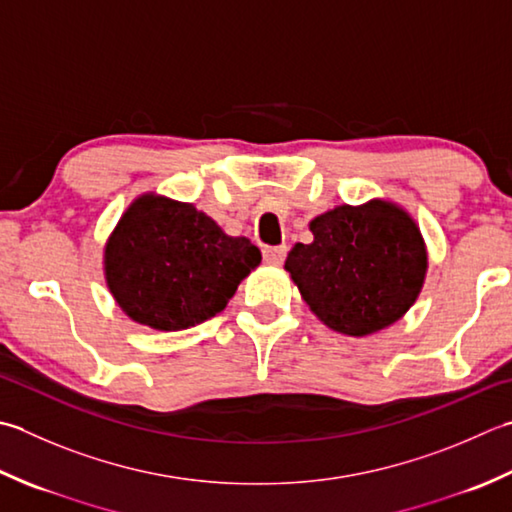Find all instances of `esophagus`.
<instances>
[{"label": "esophagus", "instance_id": "esophagus-1", "mask_svg": "<svg viewBox=\"0 0 512 512\" xmlns=\"http://www.w3.org/2000/svg\"><path fill=\"white\" fill-rule=\"evenodd\" d=\"M262 253H264V259L268 264H282L286 259L288 248L286 246H264Z\"/></svg>", "mask_w": 512, "mask_h": 512}]
</instances>
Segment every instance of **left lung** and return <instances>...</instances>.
<instances>
[{
    "label": "left lung",
    "instance_id": "1",
    "mask_svg": "<svg viewBox=\"0 0 512 512\" xmlns=\"http://www.w3.org/2000/svg\"><path fill=\"white\" fill-rule=\"evenodd\" d=\"M310 230L313 242L293 246L286 270L328 328L350 337L373 335L415 304L426 246L402 208L382 199L344 204L315 217Z\"/></svg>",
    "mask_w": 512,
    "mask_h": 512
}]
</instances>
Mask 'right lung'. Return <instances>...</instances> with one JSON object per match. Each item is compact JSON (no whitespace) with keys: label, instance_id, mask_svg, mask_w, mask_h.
Returning a JSON list of instances; mask_svg holds the SVG:
<instances>
[{"label":"right lung","instance_id":"obj_1","mask_svg":"<svg viewBox=\"0 0 512 512\" xmlns=\"http://www.w3.org/2000/svg\"><path fill=\"white\" fill-rule=\"evenodd\" d=\"M262 262L246 237H230L193 204L144 195L119 219L104 255L106 282L124 313L157 330L215 317Z\"/></svg>","mask_w":512,"mask_h":512}]
</instances>
